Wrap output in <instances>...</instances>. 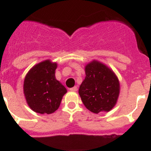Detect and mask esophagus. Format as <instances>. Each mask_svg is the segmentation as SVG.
Listing matches in <instances>:
<instances>
[{
	"instance_id": "esophagus-1",
	"label": "esophagus",
	"mask_w": 151,
	"mask_h": 151,
	"mask_svg": "<svg viewBox=\"0 0 151 151\" xmlns=\"http://www.w3.org/2000/svg\"><path fill=\"white\" fill-rule=\"evenodd\" d=\"M70 91L75 92V91H77V86H74V87H72V88H70Z\"/></svg>"
}]
</instances>
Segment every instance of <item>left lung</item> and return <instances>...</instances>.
I'll return each mask as SVG.
<instances>
[{"instance_id":"left-lung-1","label":"left lung","mask_w":151,"mask_h":151,"mask_svg":"<svg viewBox=\"0 0 151 151\" xmlns=\"http://www.w3.org/2000/svg\"><path fill=\"white\" fill-rule=\"evenodd\" d=\"M86 77L80 86L79 95L90 112H109L117 103L120 93L118 77L108 66L93 60L85 66Z\"/></svg>"}]
</instances>
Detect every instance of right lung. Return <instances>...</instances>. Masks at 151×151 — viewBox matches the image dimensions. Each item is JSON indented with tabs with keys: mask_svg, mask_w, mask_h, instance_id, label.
Masks as SVG:
<instances>
[{
	"mask_svg": "<svg viewBox=\"0 0 151 151\" xmlns=\"http://www.w3.org/2000/svg\"><path fill=\"white\" fill-rule=\"evenodd\" d=\"M56 62L47 59L34 65L23 82V93L29 108L40 114H52L59 108L67 89L55 78Z\"/></svg>",
	"mask_w": 151,
	"mask_h": 151,
	"instance_id": "add662e5",
	"label": "right lung"
}]
</instances>
